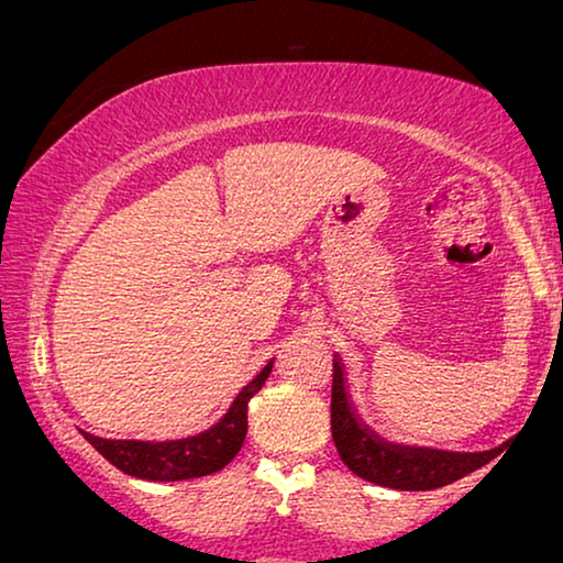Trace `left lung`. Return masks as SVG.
Listing matches in <instances>:
<instances>
[{
  "label": "left lung",
  "mask_w": 563,
  "mask_h": 563,
  "mask_svg": "<svg viewBox=\"0 0 563 563\" xmlns=\"http://www.w3.org/2000/svg\"><path fill=\"white\" fill-rule=\"evenodd\" d=\"M332 439L353 475L390 490H437L467 477L485 464V454H454L383 442L357 419L347 398L345 371L332 361Z\"/></svg>",
  "instance_id": "obj_1"
}]
</instances>
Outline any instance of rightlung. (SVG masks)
Listing matches in <instances>:
<instances>
[{"mask_svg":"<svg viewBox=\"0 0 563 563\" xmlns=\"http://www.w3.org/2000/svg\"><path fill=\"white\" fill-rule=\"evenodd\" d=\"M268 361L254 380L239 390L213 427L195 437L169 439V442H142V439H103L84 431V437L99 454L124 475L152 479V483H177V479L206 477L223 470L241 452L249 431V401L254 398L272 373Z\"/></svg>","mask_w":563,"mask_h":563,"instance_id":"1","label":"right lung"}]
</instances>
